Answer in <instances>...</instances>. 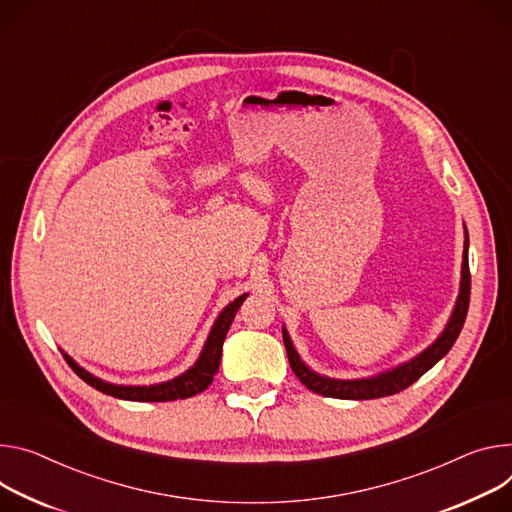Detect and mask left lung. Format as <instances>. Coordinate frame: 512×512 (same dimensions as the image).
Returning <instances> with one entry per match:
<instances>
[{
	"instance_id": "left-lung-1",
	"label": "left lung",
	"mask_w": 512,
	"mask_h": 512,
	"mask_svg": "<svg viewBox=\"0 0 512 512\" xmlns=\"http://www.w3.org/2000/svg\"><path fill=\"white\" fill-rule=\"evenodd\" d=\"M463 235H466V241H463V261H461V280H459V294L455 300V306L451 310V316L445 324V329L441 335L418 355L412 359L398 363L392 369L380 371L376 376H367V378H355V380H339V378H329L322 376L318 371L310 369L300 353L296 351L290 333L286 327H282L284 335V345L288 351V359L292 365V371L296 378L312 392L320 396H329V398H341V400H371V398H384L392 396L410 384H414L418 378L437 363L441 361L453 343L457 341L463 322H466L468 306H470V265H468V249H470V239H468V228L463 224Z\"/></svg>"
}]
</instances>
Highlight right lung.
Masks as SVG:
<instances>
[{
	"instance_id": "add662e5",
	"label": "right lung",
	"mask_w": 512,
	"mask_h": 512,
	"mask_svg": "<svg viewBox=\"0 0 512 512\" xmlns=\"http://www.w3.org/2000/svg\"><path fill=\"white\" fill-rule=\"evenodd\" d=\"M249 294H241L239 298L232 300L230 304H226L222 308V312L216 316L212 329L204 341V347L196 359V363L192 367H188L183 374L175 376L173 380L167 382H159V384H149V386H126V384H112L106 382L98 376L91 374L85 367H81L69 353H63V357L67 359V363L71 365V369L75 374L89 384L91 388L100 390L102 394L120 398V400H134V402H169V400H183V398H192L200 392H204L218 371L220 365V357H222V345L226 339V333L230 329L232 320H235L237 310L241 308V304L245 302Z\"/></svg>"
}]
</instances>
